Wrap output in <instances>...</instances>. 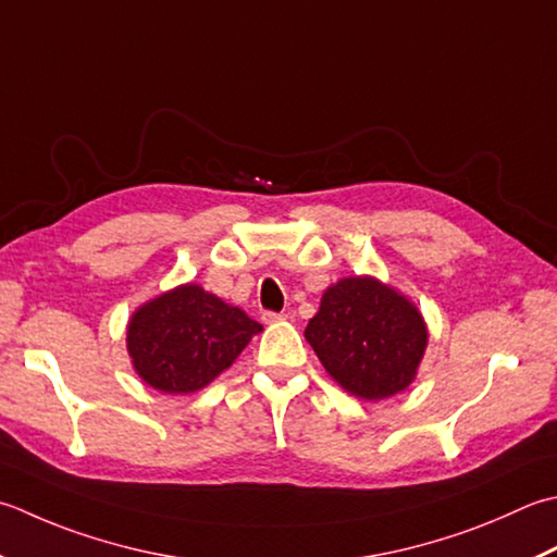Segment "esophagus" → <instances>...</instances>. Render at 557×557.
Returning a JSON list of instances; mask_svg holds the SVG:
<instances>
[{
    "instance_id": "esophagus-1",
    "label": "esophagus",
    "mask_w": 557,
    "mask_h": 557,
    "mask_svg": "<svg viewBox=\"0 0 557 557\" xmlns=\"http://www.w3.org/2000/svg\"><path fill=\"white\" fill-rule=\"evenodd\" d=\"M285 319V315L282 313H275V311H263V315H260V321H263L265 325H270V323H277V321H282Z\"/></svg>"
}]
</instances>
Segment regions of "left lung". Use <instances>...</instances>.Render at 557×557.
<instances>
[{"label": "left lung", "instance_id": "8db88e82", "mask_svg": "<svg viewBox=\"0 0 557 557\" xmlns=\"http://www.w3.org/2000/svg\"><path fill=\"white\" fill-rule=\"evenodd\" d=\"M304 337L337 386L359 400H384L416 381L430 333L406 294L355 275L323 292Z\"/></svg>", "mask_w": 557, "mask_h": 557}]
</instances>
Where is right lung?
Returning <instances> with one entry per match:
<instances>
[{
  "label": "right lung",
  "instance_id": "add662e5",
  "mask_svg": "<svg viewBox=\"0 0 557 557\" xmlns=\"http://www.w3.org/2000/svg\"><path fill=\"white\" fill-rule=\"evenodd\" d=\"M260 331L244 309L185 282L135 309L125 343L147 386L183 396L212 384Z\"/></svg>",
  "mask_w": 557,
  "mask_h": 557
}]
</instances>
